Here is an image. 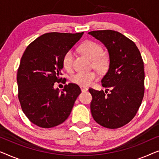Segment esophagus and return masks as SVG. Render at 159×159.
Returning <instances> with one entry per match:
<instances>
[{"label":"esophagus","instance_id":"obj_1","mask_svg":"<svg viewBox=\"0 0 159 159\" xmlns=\"http://www.w3.org/2000/svg\"><path fill=\"white\" fill-rule=\"evenodd\" d=\"M80 89H81L82 92H85V91H87V90H88V88H86V87H84V86L80 87Z\"/></svg>","mask_w":159,"mask_h":159}]
</instances>
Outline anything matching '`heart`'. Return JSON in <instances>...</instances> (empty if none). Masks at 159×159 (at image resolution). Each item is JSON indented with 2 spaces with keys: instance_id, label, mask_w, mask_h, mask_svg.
I'll use <instances>...</instances> for the list:
<instances>
[{
  "instance_id": "heart-1",
  "label": "heart",
  "mask_w": 159,
  "mask_h": 159,
  "mask_svg": "<svg viewBox=\"0 0 159 159\" xmlns=\"http://www.w3.org/2000/svg\"><path fill=\"white\" fill-rule=\"evenodd\" d=\"M80 49L84 55L93 61V66L100 71L107 69L108 65V58L102 55L103 50L98 43L91 40H87L82 43ZM74 53L71 50H68L64 54L62 58L63 66L67 71L72 69ZM98 75L94 71H79L71 75V81L78 85L87 87L90 85L97 79Z\"/></svg>"
}]
</instances>
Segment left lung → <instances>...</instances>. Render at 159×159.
<instances>
[{
    "instance_id": "8db88e82",
    "label": "left lung",
    "mask_w": 159,
    "mask_h": 159,
    "mask_svg": "<svg viewBox=\"0 0 159 159\" xmlns=\"http://www.w3.org/2000/svg\"><path fill=\"white\" fill-rule=\"evenodd\" d=\"M88 33L105 45L110 59L108 70L101 80L106 90L89 89L93 97L91 114L104 127H121L134 118L144 96L142 56L135 43L120 32L106 30Z\"/></svg>"
}]
</instances>
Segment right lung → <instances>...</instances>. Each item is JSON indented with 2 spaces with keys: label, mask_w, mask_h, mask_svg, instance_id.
Segmentation results:
<instances>
[{
  "label": "right lung",
  "mask_w": 159,
  "mask_h": 159,
  "mask_svg": "<svg viewBox=\"0 0 159 159\" xmlns=\"http://www.w3.org/2000/svg\"><path fill=\"white\" fill-rule=\"evenodd\" d=\"M84 32H49L38 37L27 47L17 71L18 98L23 112L34 125L51 128L68 118L81 93L74 83L61 92L54 83L66 82L62 75V58Z\"/></svg>",
  "instance_id": "add662e5"
}]
</instances>
